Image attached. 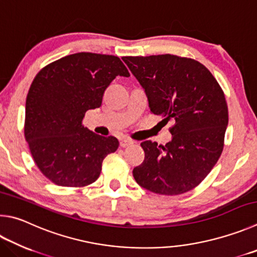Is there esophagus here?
<instances>
[{
    "label": "esophagus",
    "mask_w": 257,
    "mask_h": 257,
    "mask_svg": "<svg viewBox=\"0 0 257 257\" xmlns=\"http://www.w3.org/2000/svg\"><path fill=\"white\" fill-rule=\"evenodd\" d=\"M134 143L130 141V139H128V138H123V139H121L120 141V146L121 147H128V146H130V145H133Z\"/></svg>",
    "instance_id": "1"
}]
</instances>
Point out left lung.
Returning a JSON list of instances; mask_svg holds the SVG:
<instances>
[{
    "label": "left lung",
    "instance_id": "8db88e82",
    "mask_svg": "<svg viewBox=\"0 0 257 257\" xmlns=\"http://www.w3.org/2000/svg\"><path fill=\"white\" fill-rule=\"evenodd\" d=\"M143 86L154 114L173 121L165 146L143 142L137 183L151 192L176 195L192 190L216 165L228 125L225 94L201 63L175 55L122 57Z\"/></svg>",
    "mask_w": 257,
    "mask_h": 257
}]
</instances>
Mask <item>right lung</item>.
<instances>
[{
    "label": "right lung",
    "mask_w": 257,
    "mask_h": 257,
    "mask_svg": "<svg viewBox=\"0 0 257 257\" xmlns=\"http://www.w3.org/2000/svg\"><path fill=\"white\" fill-rule=\"evenodd\" d=\"M130 74L119 57L77 53L37 74L26 101L25 137L38 169L60 186H85L100 176L102 162L119 146L84 127L87 110L100 108L105 88Z\"/></svg>",
    "instance_id": "obj_1"
}]
</instances>
